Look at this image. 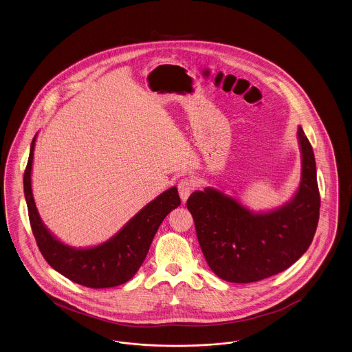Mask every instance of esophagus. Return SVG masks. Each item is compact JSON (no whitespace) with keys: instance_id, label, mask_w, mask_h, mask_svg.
<instances>
[{"instance_id":"obj_1","label":"esophagus","mask_w":352,"mask_h":352,"mask_svg":"<svg viewBox=\"0 0 352 352\" xmlns=\"http://www.w3.org/2000/svg\"><path fill=\"white\" fill-rule=\"evenodd\" d=\"M194 187H195V184L192 182V179H190V178H182V179L178 182V192H179V195H181L183 203L188 199L190 194H191L192 190H194Z\"/></svg>"}]
</instances>
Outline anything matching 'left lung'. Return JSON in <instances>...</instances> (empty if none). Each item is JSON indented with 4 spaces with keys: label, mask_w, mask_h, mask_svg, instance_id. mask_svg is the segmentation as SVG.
<instances>
[{
    "label": "left lung",
    "mask_w": 352,
    "mask_h": 352,
    "mask_svg": "<svg viewBox=\"0 0 352 352\" xmlns=\"http://www.w3.org/2000/svg\"><path fill=\"white\" fill-rule=\"evenodd\" d=\"M301 183L294 200L254 214L233 197L207 188L187 200L197 241L212 271L230 283H253L291 267L308 250L318 226L321 197L313 148L298 128Z\"/></svg>",
    "instance_id": "8db88e82"
}]
</instances>
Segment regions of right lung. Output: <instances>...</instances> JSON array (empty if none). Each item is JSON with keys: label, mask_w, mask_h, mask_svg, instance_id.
I'll return each instance as SVG.
<instances>
[{"label": "right lung", "mask_w": 352, "mask_h": 352, "mask_svg": "<svg viewBox=\"0 0 352 352\" xmlns=\"http://www.w3.org/2000/svg\"><path fill=\"white\" fill-rule=\"evenodd\" d=\"M35 138L31 142L23 188L28 219L44 259L69 280L87 288H110L129 280L149 252L155 232L168 213L181 206L175 187L162 192L131 219L115 237L90 249H72L57 241L43 226L31 191V166Z\"/></svg>", "instance_id": "obj_1"}]
</instances>
